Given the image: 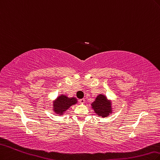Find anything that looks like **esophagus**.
<instances>
[{"mask_svg": "<svg viewBox=\"0 0 160 160\" xmlns=\"http://www.w3.org/2000/svg\"><path fill=\"white\" fill-rule=\"evenodd\" d=\"M79 102H80V103H81V104H84V103L85 102V100L84 98H82V99L79 100Z\"/></svg>", "mask_w": 160, "mask_h": 160, "instance_id": "esophagus-1", "label": "esophagus"}]
</instances>
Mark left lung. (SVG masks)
<instances>
[{
  "mask_svg": "<svg viewBox=\"0 0 160 160\" xmlns=\"http://www.w3.org/2000/svg\"><path fill=\"white\" fill-rule=\"evenodd\" d=\"M91 106L98 116L105 118L109 116L112 113L111 100H108L107 97L102 94L96 96L95 100L91 104Z\"/></svg>",
  "mask_w": 160,
  "mask_h": 160,
  "instance_id": "left-lung-1",
  "label": "left lung"
}]
</instances>
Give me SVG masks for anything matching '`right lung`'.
<instances>
[{"mask_svg": "<svg viewBox=\"0 0 160 160\" xmlns=\"http://www.w3.org/2000/svg\"><path fill=\"white\" fill-rule=\"evenodd\" d=\"M78 100L75 97L68 98L64 94H61L53 101L52 110L56 114L62 116L71 106L76 104Z\"/></svg>", "mask_w": 160, "mask_h": 160, "instance_id": "add662e5", "label": "right lung"}]
</instances>
